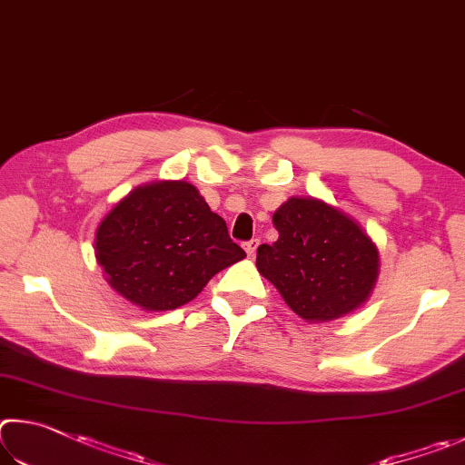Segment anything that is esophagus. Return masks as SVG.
Returning <instances> with one entry per match:
<instances>
[{"label":"esophagus","instance_id":"obj_1","mask_svg":"<svg viewBox=\"0 0 465 465\" xmlns=\"http://www.w3.org/2000/svg\"><path fill=\"white\" fill-rule=\"evenodd\" d=\"M242 247H245L247 255H255V251H257V247H259V239H251V241H247Z\"/></svg>","mask_w":465,"mask_h":465}]
</instances>
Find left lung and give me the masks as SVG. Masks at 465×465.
I'll return each instance as SVG.
<instances>
[{
    "instance_id": "left-lung-1",
    "label": "left lung",
    "mask_w": 465,
    "mask_h": 465,
    "mask_svg": "<svg viewBox=\"0 0 465 465\" xmlns=\"http://www.w3.org/2000/svg\"><path fill=\"white\" fill-rule=\"evenodd\" d=\"M280 237L259 245L257 270L286 304L311 322L339 319L368 300L378 249L343 212L314 198H292L273 214Z\"/></svg>"
}]
</instances>
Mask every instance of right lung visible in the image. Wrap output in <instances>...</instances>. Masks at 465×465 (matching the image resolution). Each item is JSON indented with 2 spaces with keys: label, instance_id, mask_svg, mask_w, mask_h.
<instances>
[{
  "label": "right lung",
  "instance_id": "right-lung-1",
  "mask_svg": "<svg viewBox=\"0 0 465 465\" xmlns=\"http://www.w3.org/2000/svg\"><path fill=\"white\" fill-rule=\"evenodd\" d=\"M95 257L120 296L159 312L190 302L245 251L192 183L159 182L136 187L102 220Z\"/></svg>",
  "mask_w": 465,
  "mask_h": 465
}]
</instances>
